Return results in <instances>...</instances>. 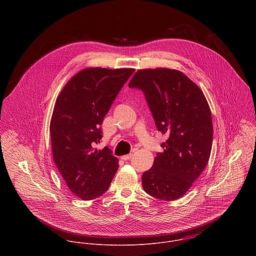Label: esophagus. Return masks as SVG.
Wrapping results in <instances>:
<instances>
[{
    "instance_id": "esophagus-1",
    "label": "esophagus",
    "mask_w": 256,
    "mask_h": 256,
    "mask_svg": "<svg viewBox=\"0 0 256 256\" xmlns=\"http://www.w3.org/2000/svg\"><path fill=\"white\" fill-rule=\"evenodd\" d=\"M132 154H125V156H121V160H130L131 158H132Z\"/></svg>"
}]
</instances>
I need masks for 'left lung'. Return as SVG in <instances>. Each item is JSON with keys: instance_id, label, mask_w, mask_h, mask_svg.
I'll list each match as a JSON object with an SVG mask.
<instances>
[{"instance_id": "left-lung-1", "label": "left lung", "mask_w": 256, "mask_h": 256, "mask_svg": "<svg viewBox=\"0 0 256 256\" xmlns=\"http://www.w3.org/2000/svg\"><path fill=\"white\" fill-rule=\"evenodd\" d=\"M129 86L144 92L158 130L168 137L162 144L164 152L143 174V188L160 200H176L200 176L210 158L213 123L207 100L195 82L174 69L138 70Z\"/></svg>"}]
</instances>
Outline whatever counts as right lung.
Returning a JSON list of instances; mask_svg holds the SVG:
<instances>
[{"label": "right lung", "instance_id": "right-lung-1", "mask_svg": "<svg viewBox=\"0 0 256 256\" xmlns=\"http://www.w3.org/2000/svg\"><path fill=\"white\" fill-rule=\"evenodd\" d=\"M134 69L86 68L66 84L50 121L54 162L74 194L82 200L102 196L118 170L108 146L98 150L102 124Z\"/></svg>", "mask_w": 256, "mask_h": 256}]
</instances>
